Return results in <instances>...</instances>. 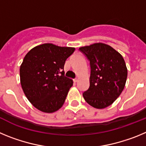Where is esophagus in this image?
I'll return each instance as SVG.
<instances>
[{
	"instance_id": "34e87169",
	"label": "esophagus",
	"mask_w": 146,
	"mask_h": 146,
	"mask_svg": "<svg viewBox=\"0 0 146 146\" xmlns=\"http://www.w3.org/2000/svg\"><path fill=\"white\" fill-rule=\"evenodd\" d=\"M73 80H74V82H77V81H78V79H77V78H74V79Z\"/></svg>"
}]
</instances>
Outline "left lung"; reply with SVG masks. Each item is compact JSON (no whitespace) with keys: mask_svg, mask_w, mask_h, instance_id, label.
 <instances>
[{"mask_svg":"<svg viewBox=\"0 0 146 146\" xmlns=\"http://www.w3.org/2000/svg\"><path fill=\"white\" fill-rule=\"evenodd\" d=\"M90 61V86L83 93L88 104L103 109L113 104L126 84L127 68L122 55L110 45L95 43L80 47Z\"/></svg>","mask_w":146,"mask_h":146,"instance_id":"obj_1","label":"left lung"}]
</instances>
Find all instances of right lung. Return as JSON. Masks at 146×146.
Segmentation results:
<instances>
[{
    "instance_id": "1",
    "label": "right lung",
    "mask_w": 146,
    "mask_h": 146,
    "mask_svg": "<svg viewBox=\"0 0 146 146\" xmlns=\"http://www.w3.org/2000/svg\"><path fill=\"white\" fill-rule=\"evenodd\" d=\"M74 47L43 44L26 54L20 66V83L27 99L44 113L57 111L63 106L72 79L64 75L66 60Z\"/></svg>"
}]
</instances>
